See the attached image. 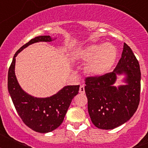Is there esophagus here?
<instances>
[{
  "label": "esophagus",
  "mask_w": 148,
  "mask_h": 148,
  "mask_svg": "<svg viewBox=\"0 0 148 148\" xmlns=\"http://www.w3.org/2000/svg\"><path fill=\"white\" fill-rule=\"evenodd\" d=\"M79 92L82 94H84V92H85V91H84V84H82V85L80 86V88H79Z\"/></svg>",
  "instance_id": "esophagus-1"
}]
</instances>
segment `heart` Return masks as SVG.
I'll use <instances>...</instances> for the list:
<instances>
[{"mask_svg":"<svg viewBox=\"0 0 148 148\" xmlns=\"http://www.w3.org/2000/svg\"><path fill=\"white\" fill-rule=\"evenodd\" d=\"M76 58L88 62L86 71L92 76L108 73L113 67L118 56V51L110 44H92L77 52Z\"/></svg>","mask_w":148,"mask_h":148,"instance_id":"b5f03b06","label":"heart"}]
</instances>
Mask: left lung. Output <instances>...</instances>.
Segmentation results:
<instances>
[{
    "label": "left lung",
    "mask_w": 148,
    "mask_h": 148,
    "mask_svg": "<svg viewBox=\"0 0 148 148\" xmlns=\"http://www.w3.org/2000/svg\"><path fill=\"white\" fill-rule=\"evenodd\" d=\"M125 75V84L116 88L117 75ZM88 113L92 124L111 130L125 124L138 108L140 101L141 72L138 60L125 43L121 58L113 72L85 79Z\"/></svg>",
    "instance_id": "1"
}]
</instances>
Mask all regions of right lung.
Listing matches in <instances>:
<instances>
[{
	"mask_svg": "<svg viewBox=\"0 0 148 148\" xmlns=\"http://www.w3.org/2000/svg\"><path fill=\"white\" fill-rule=\"evenodd\" d=\"M49 35H41L22 46L13 57L8 72V90L17 113L27 126L38 133H46L58 128L64 121L72 100L78 93L79 85L65 86L55 95L37 98L23 91L15 73V57L24 48L37 42H50Z\"/></svg>",
	"mask_w": 148,
	"mask_h": 148,
	"instance_id": "obj_1",
	"label": "right lung"
}]
</instances>
